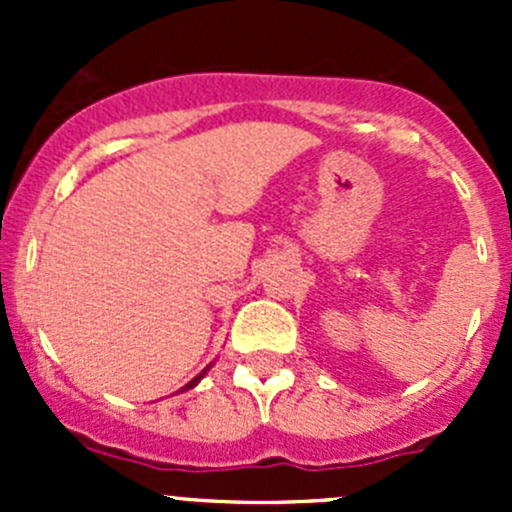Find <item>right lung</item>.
Listing matches in <instances>:
<instances>
[{
	"label": "right lung",
	"instance_id": "obj_1",
	"mask_svg": "<svg viewBox=\"0 0 512 512\" xmlns=\"http://www.w3.org/2000/svg\"><path fill=\"white\" fill-rule=\"evenodd\" d=\"M210 366H213V361H210V364H208V366H205V369H203V371H200V374H198V376H195V379H190V381H188V384H185V386H183V389H180V394H183V391H188V389H193V386H198V384H200V379H203V376H205V374H208V371H210Z\"/></svg>",
	"mask_w": 512,
	"mask_h": 512
}]
</instances>
